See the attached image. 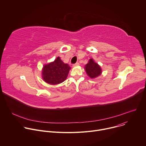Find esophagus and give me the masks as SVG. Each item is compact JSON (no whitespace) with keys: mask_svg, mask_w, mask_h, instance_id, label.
I'll return each mask as SVG.
<instances>
[{"mask_svg":"<svg viewBox=\"0 0 146 146\" xmlns=\"http://www.w3.org/2000/svg\"><path fill=\"white\" fill-rule=\"evenodd\" d=\"M78 65H79V63L77 62V63H76V64L73 65V67H75V66H78Z\"/></svg>","mask_w":146,"mask_h":146,"instance_id":"esophagus-1","label":"esophagus"}]
</instances>
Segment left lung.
Wrapping results in <instances>:
<instances>
[{
	"label": "left lung",
	"mask_w": 146,
	"mask_h": 146,
	"mask_svg": "<svg viewBox=\"0 0 146 146\" xmlns=\"http://www.w3.org/2000/svg\"><path fill=\"white\" fill-rule=\"evenodd\" d=\"M86 72L91 78H95L99 77L102 72L101 67L94 61L92 58H91L88 64L84 67Z\"/></svg>",
	"instance_id": "obj_1"
}]
</instances>
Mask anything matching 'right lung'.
<instances>
[{"mask_svg": "<svg viewBox=\"0 0 146 146\" xmlns=\"http://www.w3.org/2000/svg\"><path fill=\"white\" fill-rule=\"evenodd\" d=\"M70 69L69 65L58 56L54 61L44 65L41 72L42 78L49 84H59L66 79Z\"/></svg>", "mask_w": 146, "mask_h": 146, "instance_id": "add662e5", "label": "right lung"}]
</instances>
